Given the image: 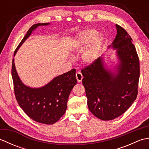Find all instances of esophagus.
<instances>
[{
  "instance_id": "34e87169",
  "label": "esophagus",
  "mask_w": 149,
  "mask_h": 149,
  "mask_svg": "<svg viewBox=\"0 0 149 149\" xmlns=\"http://www.w3.org/2000/svg\"><path fill=\"white\" fill-rule=\"evenodd\" d=\"M75 76H76V79L79 83H80V82H81L82 80H83V76L80 72H77L76 74H75Z\"/></svg>"
}]
</instances>
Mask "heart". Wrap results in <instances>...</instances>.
Instances as JSON below:
<instances>
[{
	"instance_id": "1",
	"label": "heart",
	"mask_w": 149,
	"mask_h": 149,
	"mask_svg": "<svg viewBox=\"0 0 149 149\" xmlns=\"http://www.w3.org/2000/svg\"><path fill=\"white\" fill-rule=\"evenodd\" d=\"M93 39L92 44L85 51L83 56V60L88 63L93 62L99 56L104 37L100 34L97 35V32L95 30L88 29L82 33L77 41V45L78 46L84 47L87 45Z\"/></svg>"
}]
</instances>
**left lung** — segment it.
I'll use <instances>...</instances> for the list:
<instances>
[{
	"label": "left lung",
	"mask_w": 149,
	"mask_h": 149,
	"mask_svg": "<svg viewBox=\"0 0 149 149\" xmlns=\"http://www.w3.org/2000/svg\"><path fill=\"white\" fill-rule=\"evenodd\" d=\"M117 34L113 47L120 61L118 74L104 68L101 58L81 69L88 108L102 120L122 115L134 102L138 93L140 61L132 38L123 27L116 25Z\"/></svg>",
	"instance_id": "1"
}]
</instances>
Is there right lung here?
Listing matches in <instances>:
<instances>
[{
    "label": "right lung",
    "mask_w": 149,
    "mask_h": 149,
    "mask_svg": "<svg viewBox=\"0 0 149 149\" xmlns=\"http://www.w3.org/2000/svg\"><path fill=\"white\" fill-rule=\"evenodd\" d=\"M49 24H34L28 30L19 43L14 56L22 44L37 27ZM11 75L16 100L26 115L34 121L45 124H53L64 115L67 108L69 95L77 84L75 69L55 77L45 86L31 88L22 83L16 71L14 59L12 60Z\"/></svg>",
    "instance_id": "right-lung-1"
}]
</instances>
